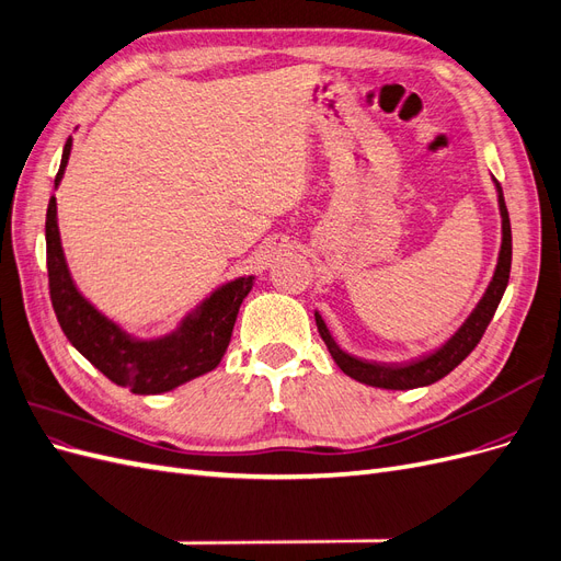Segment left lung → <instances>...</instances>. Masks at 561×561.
Returning <instances> with one entry per match:
<instances>
[{
    "mask_svg": "<svg viewBox=\"0 0 561 561\" xmlns=\"http://www.w3.org/2000/svg\"><path fill=\"white\" fill-rule=\"evenodd\" d=\"M494 186L499 194V213H501V250H499L494 276H491L482 299L478 301V307H474L472 313L463 320V325L458 328L445 344H439L437 348L419 355V358H414V360L377 363V360L355 358V355L346 353L344 348H339V344L334 342L328 325H325V320H322V316L316 311V325H318L322 342H325L330 355L339 365V369L344 371V375H348L351 379L360 381L365 386L388 388V390H410V388L431 386L443 377H447L449 371L456 365H461L468 358V353L480 344L486 325L499 309L501 297L507 287V278H511V262H513L511 217H507L503 190L496 180H494Z\"/></svg>",
    "mask_w": 561,
    "mask_h": 561,
    "instance_id": "1",
    "label": "left lung"
}]
</instances>
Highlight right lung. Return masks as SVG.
Here are the masks:
<instances>
[{"mask_svg": "<svg viewBox=\"0 0 561 561\" xmlns=\"http://www.w3.org/2000/svg\"><path fill=\"white\" fill-rule=\"evenodd\" d=\"M70 151L72 138H67L56 190L70 161ZM46 268L50 304L70 344L110 381L130 388L138 396L165 393L208 375L222 363L236 316L254 285V276L233 278L215 287L206 299L186 311L175 330L151 339L135 336L98 311L75 285L60 243L56 196H50L46 210Z\"/></svg>", "mask_w": 561, "mask_h": 561, "instance_id": "add662e5", "label": "right lung"}]
</instances>
